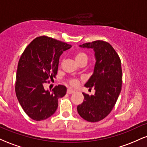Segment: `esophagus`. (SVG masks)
<instances>
[{"mask_svg": "<svg viewBox=\"0 0 147 147\" xmlns=\"http://www.w3.org/2000/svg\"><path fill=\"white\" fill-rule=\"evenodd\" d=\"M74 92H75V90H72V89H68V90H67V93L68 94H72L74 93Z\"/></svg>", "mask_w": 147, "mask_h": 147, "instance_id": "obj_1", "label": "esophagus"}]
</instances>
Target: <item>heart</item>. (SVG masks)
Segmentation results:
<instances>
[{"label":"heart","instance_id":"obj_1","mask_svg":"<svg viewBox=\"0 0 147 147\" xmlns=\"http://www.w3.org/2000/svg\"><path fill=\"white\" fill-rule=\"evenodd\" d=\"M75 58L76 61H77V63L82 60L88 59V57L86 54L84 53L83 52H77V53L75 54ZM69 83H70V85L72 86H77V84H78V81H77V79H70V80H69Z\"/></svg>","mask_w":147,"mask_h":147}]
</instances>
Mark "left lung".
<instances>
[{"mask_svg": "<svg viewBox=\"0 0 147 147\" xmlns=\"http://www.w3.org/2000/svg\"><path fill=\"white\" fill-rule=\"evenodd\" d=\"M82 48H91L95 52L93 73L84 84L94 88L95 95L83 93L84 102L77 106V112L88 122L102 120L113 109L122 89V71L119 56L109 43L95 41L79 45Z\"/></svg>", "mask_w": 147, "mask_h": 147, "instance_id": "left-lung-1", "label": "left lung"}]
</instances>
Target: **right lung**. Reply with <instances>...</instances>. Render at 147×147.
<instances>
[{"label": "right lung", "mask_w": 147, "mask_h": 147, "mask_svg": "<svg viewBox=\"0 0 147 147\" xmlns=\"http://www.w3.org/2000/svg\"><path fill=\"white\" fill-rule=\"evenodd\" d=\"M71 45L42 36L34 38L22 54L18 64L16 95L25 113L36 121L50 117L58 107V99L66 94V87L57 86L45 90L43 84L53 79L58 70L59 59Z\"/></svg>", "instance_id": "obj_1"}]
</instances>
